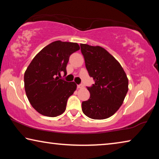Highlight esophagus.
<instances>
[{"label":"esophagus","instance_id":"esophagus-1","mask_svg":"<svg viewBox=\"0 0 159 159\" xmlns=\"http://www.w3.org/2000/svg\"><path fill=\"white\" fill-rule=\"evenodd\" d=\"M83 87H84V86H83V85H82V84H80V85H77V88H79V89H80V88H83Z\"/></svg>","mask_w":159,"mask_h":159}]
</instances>
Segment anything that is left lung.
<instances>
[{
    "label": "left lung",
    "instance_id": "1",
    "mask_svg": "<svg viewBox=\"0 0 159 159\" xmlns=\"http://www.w3.org/2000/svg\"><path fill=\"white\" fill-rule=\"evenodd\" d=\"M85 67L95 84L88 87L90 97L82 102V111L93 119H105L122 105L128 90V79L120 63L100 46L80 44Z\"/></svg>",
    "mask_w": 159,
    "mask_h": 159
}]
</instances>
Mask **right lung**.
Listing matches in <instances>:
<instances>
[{
    "instance_id": "right-lung-1",
    "label": "right lung",
    "mask_w": 159,
    "mask_h": 159,
    "mask_svg": "<svg viewBox=\"0 0 159 159\" xmlns=\"http://www.w3.org/2000/svg\"><path fill=\"white\" fill-rule=\"evenodd\" d=\"M80 49L76 43L56 41L43 48L26 69L24 80L26 95L31 106L45 116L63 114L68 98L77 85L60 79L66 74L70 55Z\"/></svg>"
}]
</instances>
